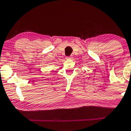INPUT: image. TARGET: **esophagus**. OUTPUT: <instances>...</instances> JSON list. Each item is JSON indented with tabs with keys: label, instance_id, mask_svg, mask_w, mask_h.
I'll return each instance as SVG.
<instances>
[{
	"label": "esophagus",
	"instance_id": "34e87169",
	"mask_svg": "<svg viewBox=\"0 0 131 131\" xmlns=\"http://www.w3.org/2000/svg\"><path fill=\"white\" fill-rule=\"evenodd\" d=\"M72 56H68V57H66V59H72Z\"/></svg>",
	"mask_w": 131,
	"mask_h": 131
}]
</instances>
